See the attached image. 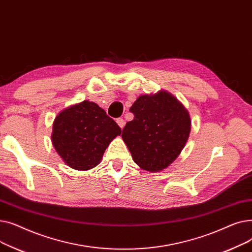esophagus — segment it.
Masks as SVG:
<instances>
[{"label":"esophagus","mask_w":252,"mask_h":252,"mask_svg":"<svg viewBox=\"0 0 252 252\" xmlns=\"http://www.w3.org/2000/svg\"><path fill=\"white\" fill-rule=\"evenodd\" d=\"M116 123H117V125L121 126L122 128H124V126H125V125H126V122L124 121V118H117L116 119Z\"/></svg>","instance_id":"esophagus-1"}]
</instances>
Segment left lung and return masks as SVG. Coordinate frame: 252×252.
Wrapping results in <instances>:
<instances>
[{"mask_svg": "<svg viewBox=\"0 0 252 252\" xmlns=\"http://www.w3.org/2000/svg\"><path fill=\"white\" fill-rule=\"evenodd\" d=\"M129 111L134 119L123 129V140L143 169L158 171L179 156L190 135L188 111L167 92L140 96Z\"/></svg>", "mask_w": 252, "mask_h": 252, "instance_id": "8db88e82", "label": "left lung"}]
</instances>
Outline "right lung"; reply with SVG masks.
<instances>
[{"mask_svg":"<svg viewBox=\"0 0 252 252\" xmlns=\"http://www.w3.org/2000/svg\"><path fill=\"white\" fill-rule=\"evenodd\" d=\"M122 128L96 103L84 101L60 112L53 124L52 143L65 163L87 170L99 164Z\"/></svg>","mask_w":252,"mask_h":252,"instance_id":"obj_1","label":"right lung"}]
</instances>
